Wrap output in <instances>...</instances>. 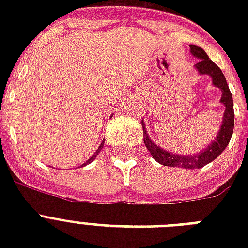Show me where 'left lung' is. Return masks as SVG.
Here are the masks:
<instances>
[{
	"mask_svg": "<svg viewBox=\"0 0 248 248\" xmlns=\"http://www.w3.org/2000/svg\"><path fill=\"white\" fill-rule=\"evenodd\" d=\"M190 51L194 56L198 58V63L196 64V68L198 69L201 75H210L212 77V83L219 87L223 91L221 95V103L225 105V113H224L223 124L220 127L219 135L216 136L214 143L208 148H206L203 152H201L196 155H177L173 153L163 151L162 148L157 147L147 135V130L143 124L144 132V144L151 152L152 157L158 163L163 166H170V167H180V169H201L207 163L212 162L214 159L217 158L220 153L227 148V145L231 141L233 128H234V109H233V97H232L231 90L228 87L227 79L224 77L223 72L214 62H212L208 55L204 52L203 48L196 45H190Z\"/></svg>",
	"mask_w": 248,
	"mask_h": 248,
	"instance_id": "obj_1",
	"label": "left lung"
}]
</instances>
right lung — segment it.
<instances>
[{
    "label": "right lung",
    "instance_id": "right-lung-1",
    "mask_svg": "<svg viewBox=\"0 0 248 248\" xmlns=\"http://www.w3.org/2000/svg\"><path fill=\"white\" fill-rule=\"evenodd\" d=\"M103 144H104V141H103V143H101V144H100V147L97 148V151H96V152H95V155H93V157H91V158H90V159H89V161H87V162H86V163H83V165H82V166H86V165H87V163H90V162H91V161H93V159L96 158V155H99V152H100V151H101V148H103Z\"/></svg>",
    "mask_w": 248,
    "mask_h": 248
}]
</instances>
